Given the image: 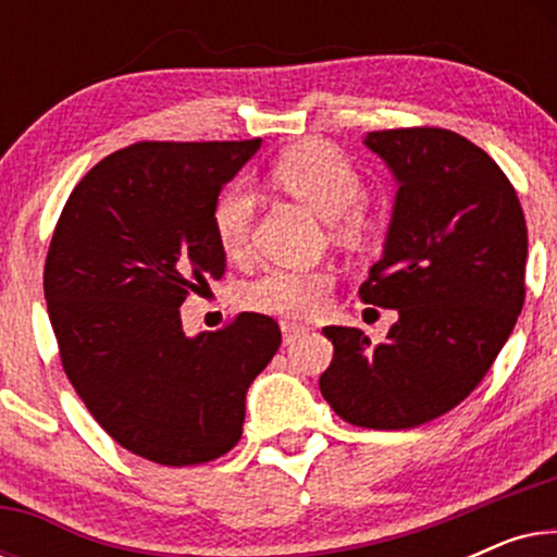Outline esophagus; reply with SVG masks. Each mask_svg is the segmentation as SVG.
Returning <instances> with one entry per match:
<instances>
[{
  "mask_svg": "<svg viewBox=\"0 0 557 557\" xmlns=\"http://www.w3.org/2000/svg\"><path fill=\"white\" fill-rule=\"evenodd\" d=\"M281 332H284V342H286V345H292V342H294L296 337H301V334L307 332V326L294 324V322H281Z\"/></svg>",
  "mask_w": 557,
  "mask_h": 557,
  "instance_id": "obj_1",
  "label": "esophagus"
}]
</instances>
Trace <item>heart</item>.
Masks as SVG:
<instances>
[{"mask_svg":"<svg viewBox=\"0 0 557 557\" xmlns=\"http://www.w3.org/2000/svg\"><path fill=\"white\" fill-rule=\"evenodd\" d=\"M271 177L286 187L317 215L334 216V235L349 243H368L383 227L380 210L360 202L364 180L357 164L337 144L309 139L286 149L271 164ZM253 195L235 185L218 195L212 205V231L227 256L246 253L253 225ZM334 288V273L326 269L292 271L271 269L243 288L246 307L286 319H309L324 309Z\"/></svg>","mask_w":557,"mask_h":557,"instance_id":"1","label":"heart"}]
</instances>
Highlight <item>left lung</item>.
<instances>
[{
	"label": "left lung",
	"instance_id": "obj_1",
	"mask_svg": "<svg viewBox=\"0 0 557 557\" xmlns=\"http://www.w3.org/2000/svg\"><path fill=\"white\" fill-rule=\"evenodd\" d=\"M364 144L400 187L360 299L400 319L383 345L324 326L334 357L319 391L342 421L403 431L459 406L497 360L524 304L528 225L507 174L461 134L383 128Z\"/></svg>",
	"mask_w": 557,
	"mask_h": 557
}]
</instances>
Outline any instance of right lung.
Instances as JSON below:
<instances>
[{
	"label": "right lung",
	"instance_id": "obj_1",
	"mask_svg": "<svg viewBox=\"0 0 557 557\" xmlns=\"http://www.w3.org/2000/svg\"><path fill=\"white\" fill-rule=\"evenodd\" d=\"M246 141H136L83 177L45 258V299L58 355L109 436L162 467L231 451L246 391L271 362V317L235 314L189 339L180 307L225 276L212 205L256 154Z\"/></svg>",
	"mask_w": 557,
	"mask_h": 557
}]
</instances>
